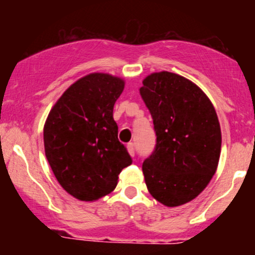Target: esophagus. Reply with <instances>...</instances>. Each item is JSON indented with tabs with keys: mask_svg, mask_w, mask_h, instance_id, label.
Returning a JSON list of instances; mask_svg holds the SVG:
<instances>
[{
	"mask_svg": "<svg viewBox=\"0 0 255 255\" xmlns=\"http://www.w3.org/2000/svg\"><path fill=\"white\" fill-rule=\"evenodd\" d=\"M127 149H128V153H129L132 156H134V154H135L134 144H133V143H128L127 144Z\"/></svg>",
	"mask_w": 255,
	"mask_h": 255,
	"instance_id": "obj_1",
	"label": "esophagus"
}]
</instances>
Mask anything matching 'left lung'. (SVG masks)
Segmentation results:
<instances>
[{
    "label": "left lung",
    "mask_w": 255,
    "mask_h": 255,
    "mask_svg": "<svg viewBox=\"0 0 255 255\" xmlns=\"http://www.w3.org/2000/svg\"><path fill=\"white\" fill-rule=\"evenodd\" d=\"M139 92L156 135L142 166L148 191L165 206L186 204L217 169L222 142L217 113L194 82L168 71L146 76Z\"/></svg>",
    "instance_id": "obj_1"
}]
</instances>
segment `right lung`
<instances>
[{"label":"right lung","instance_id":"right-lung-1","mask_svg":"<svg viewBox=\"0 0 255 255\" xmlns=\"http://www.w3.org/2000/svg\"><path fill=\"white\" fill-rule=\"evenodd\" d=\"M123 89V80L90 74L64 92L45 122L49 165L63 189L81 201L113 191L122 169L132 164L113 120Z\"/></svg>","mask_w":255,"mask_h":255}]
</instances>
